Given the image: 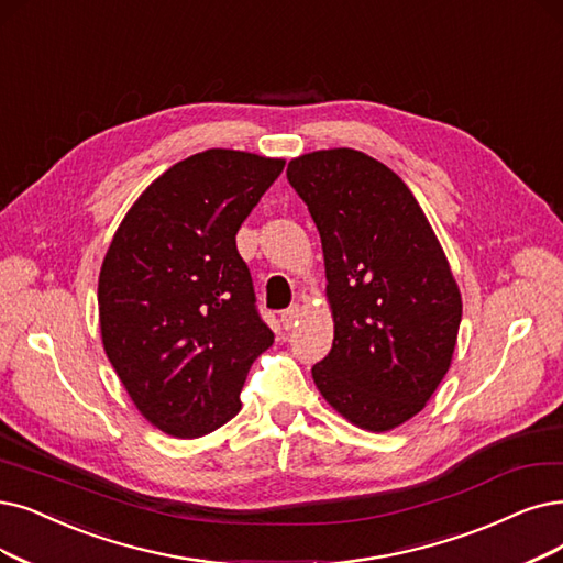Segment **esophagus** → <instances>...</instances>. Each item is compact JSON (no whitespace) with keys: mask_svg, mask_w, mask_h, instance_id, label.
I'll return each instance as SVG.
<instances>
[{"mask_svg":"<svg viewBox=\"0 0 563 563\" xmlns=\"http://www.w3.org/2000/svg\"><path fill=\"white\" fill-rule=\"evenodd\" d=\"M300 313H302L300 305H290L288 309H284V311H282V325H284V330L296 328V325H298V319H300Z\"/></svg>","mask_w":563,"mask_h":563,"instance_id":"esophagus-1","label":"esophagus"}]
</instances>
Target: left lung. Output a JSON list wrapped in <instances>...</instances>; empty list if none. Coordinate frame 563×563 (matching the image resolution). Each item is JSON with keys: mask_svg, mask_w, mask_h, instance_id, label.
<instances>
[{"mask_svg": "<svg viewBox=\"0 0 563 563\" xmlns=\"http://www.w3.org/2000/svg\"><path fill=\"white\" fill-rule=\"evenodd\" d=\"M286 177L319 229L334 321L313 384L353 424L395 430L451 367L462 321L451 265L409 187L365 152L302 154Z\"/></svg>", "mask_w": 563, "mask_h": 563, "instance_id": "obj_1", "label": "left lung"}]
</instances>
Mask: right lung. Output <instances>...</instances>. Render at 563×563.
Listing matches in <instances>:
<instances>
[{"instance_id": "1", "label": "right lung", "mask_w": 563, "mask_h": 563, "mask_svg": "<svg viewBox=\"0 0 563 563\" xmlns=\"http://www.w3.org/2000/svg\"><path fill=\"white\" fill-rule=\"evenodd\" d=\"M282 170L284 159L252 152H198L156 177L112 235L99 275L103 349L136 409L170 437L231 420L275 342L235 235Z\"/></svg>"}]
</instances>
